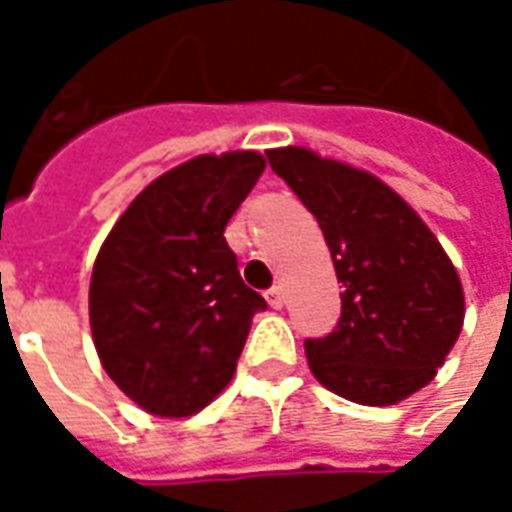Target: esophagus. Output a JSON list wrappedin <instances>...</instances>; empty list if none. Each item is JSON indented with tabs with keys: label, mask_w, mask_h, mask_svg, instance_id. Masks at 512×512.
Listing matches in <instances>:
<instances>
[{
	"label": "esophagus",
	"mask_w": 512,
	"mask_h": 512,
	"mask_svg": "<svg viewBox=\"0 0 512 512\" xmlns=\"http://www.w3.org/2000/svg\"><path fill=\"white\" fill-rule=\"evenodd\" d=\"M266 301L274 307V310H279V307L285 304V290H282V285H274V288L268 290Z\"/></svg>",
	"instance_id": "34e87169"
}]
</instances>
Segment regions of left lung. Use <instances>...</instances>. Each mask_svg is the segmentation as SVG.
Returning a JSON list of instances; mask_svg holds the SVG:
<instances>
[{
	"instance_id": "left-lung-1",
	"label": "left lung",
	"mask_w": 512,
	"mask_h": 512,
	"mask_svg": "<svg viewBox=\"0 0 512 512\" xmlns=\"http://www.w3.org/2000/svg\"><path fill=\"white\" fill-rule=\"evenodd\" d=\"M268 164L318 219L343 282L334 332L307 340L312 376L362 406H392L433 381L463 323L458 271L386 183L307 147Z\"/></svg>"
}]
</instances>
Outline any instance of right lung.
Masks as SVG:
<instances>
[{
	"instance_id": "1",
	"label": "right lung",
	"mask_w": 512,
	"mask_h": 512,
	"mask_svg": "<svg viewBox=\"0 0 512 512\" xmlns=\"http://www.w3.org/2000/svg\"><path fill=\"white\" fill-rule=\"evenodd\" d=\"M266 158L252 150L197 156L136 197L101 246L90 326L101 365L136 406L189 417L230 384L252 315L224 227L255 189Z\"/></svg>"
}]
</instances>
